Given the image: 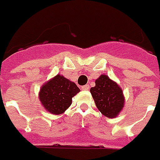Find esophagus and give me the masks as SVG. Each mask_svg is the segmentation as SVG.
Returning a JSON list of instances; mask_svg holds the SVG:
<instances>
[{
	"mask_svg": "<svg viewBox=\"0 0 160 160\" xmlns=\"http://www.w3.org/2000/svg\"><path fill=\"white\" fill-rule=\"evenodd\" d=\"M81 89H82V90H88V89H89V84H86V85L84 86H82Z\"/></svg>",
	"mask_w": 160,
	"mask_h": 160,
	"instance_id": "obj_1",
	"label": "esophagus"
}]
</instances>
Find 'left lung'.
<instances>
[{"label": "left lung", "instance_id": "8db88e82", "mask_svg": "<svg viewBox=\"0 0 160 160\" xmlns=\"http://www.w3.org/2000/svg\"><path fill=\"white\" fill-rule=\"evenodd\" d=\"M95 82L96 86L90 89V93L98 110L108 118L117 117L125 103L122 88L108 75H101Z\"/></svg>", "mask_w": 160, "mask_h": 160}]
</instances>
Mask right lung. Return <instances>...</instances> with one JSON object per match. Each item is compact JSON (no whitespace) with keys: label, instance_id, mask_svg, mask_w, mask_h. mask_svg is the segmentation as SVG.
<instances>
[{"label":"right lung","instance_id":"right-lung-1","mask_svg":"<svg viewBox=\"0 0 160 160\" xmlns=\"http://www.w3.org/2000/svg\"><path fill=\"white\" fill-rule=\"evenodd\" d=\"M80 91L74 82L58 74L45 82L38 92L41 105L50 114H64L72 103V97Z\"/></svg>","mask_w":160,"mask_h":160}]
</instances>
